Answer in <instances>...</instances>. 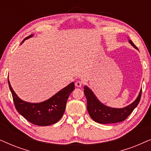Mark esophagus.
Listing matches in <instances>:
<instances>
[{"mask_svg": "<svg viewBox=\"0 0 151 151\" xmlns=\"http://www.w3.org/2000/svg\"><path fill=\"white\" fill-rule=\"evenodd\" d=\"M75 84H76V87H80V86H81L82 84V82L80 81V80H78L77 82H76Z\"/></svg>", "mask_w": 151, "mask_h": 151, "instance_id": "1", "label": "esophagus"}]
</instances>
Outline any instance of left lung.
Wrapping results in <instances>:
<instances>
[{
    "label": "left lung",
    "mask_w": 151,
    "mask_h": 151,
    "mask_svg": "<svg viewBox=\"0 0 151 151\" xmlns=\"http://www.w3.org/2000/svg\"><path fill=\"white\" fill-rule=\"evenodd\" d=\"M129 42L135 48L137 49L131 40H129ZM84 88V93L87 101L88 114L95 122L100 124H113L125 120L139 104L142 96L141 90L137 99L132 104L122 109H114L102 104L92 91L86 86Z\"/></svg>",
    "instance_id": "1"
}]
</instances>
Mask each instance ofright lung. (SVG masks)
Instances as JSON below:
<instances>
[{
	"label": "right lung",
	"mask_w": 151,
	"mask_h": 151,
	"mask_svg": "<svg viewBox=\"0 0 151 151\" xmlns=\"http://www.w3.org/2000/svg\"><path fill=\"white\" fill-rule=\"evenodd\" d=\"M32 36L30 35L24 40L31 38ZM8 84L18 112L29 122L42 127L53 124L60 119L65 111L67 99L75 88L74 82H72L45 102L29 103L18 98L12 88L9 80Z\"/></svg>",
	"instance_id": "right-lung-1"
}]
</instances>
